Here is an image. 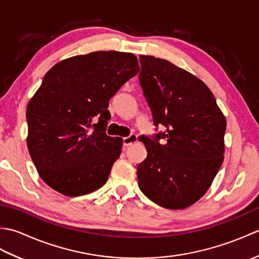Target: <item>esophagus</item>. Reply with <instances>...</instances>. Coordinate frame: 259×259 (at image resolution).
Instances as JSON below:
<instances>
[{
	"label": "esophagus",
	"instance_id": "34e87169",
	"mask_svg": "<svg viewBox=\"0 0 259 259\" xmlns=\"http://www.w3.org/2000/svg\"><path fill=\"white\" fill-rule=\"evenodd\" d=\"M137 140H138V138H137V136L135 134H131L128 137H124V138L122 139V144H123L124 147H128L130 145L135 144V142H137Z\"/></svg>",
	"mask_w": 259,
	"mask_h": 259
}]
</instances>
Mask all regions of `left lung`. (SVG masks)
Segmentation results:
<instances>
[{"instance_id": "1", "label": "left lung", "mask_w": 259, "mask_h": 259, "mask_svg": "<svg viewBox=\"0 0 259 259\" xmlns=\"http://www.w3.org/2000/svg\"><path fill=\"white\" fill-rule=\"evenodd\" d=\"M139 83L163 133L140 136V190L157 205L184 209L205 195L224 161L226 119L208 87L167 60L140 56Z\"/></svg>"}]
</instances>
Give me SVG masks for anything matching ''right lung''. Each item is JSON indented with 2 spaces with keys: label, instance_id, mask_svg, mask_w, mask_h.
<instances>
[{
  "label": "right lung",
  "instance_id": "obj_1",
  "mask_svg": "<svg viewBox=\"0 0 259 259\" xmlns=\"http://www.w3.org/2000/svg\"><path fill=\"white\" fill-rule=\"evenodd\" d=\"M139 72L133 53L98 51L49 70L26 108L27 148L41 179L68 197L107 183L122 139L106 134L109 100Z\"/></svg>",
  "mask_w": 259,
  "mask_h": 259
}]
</instances>
